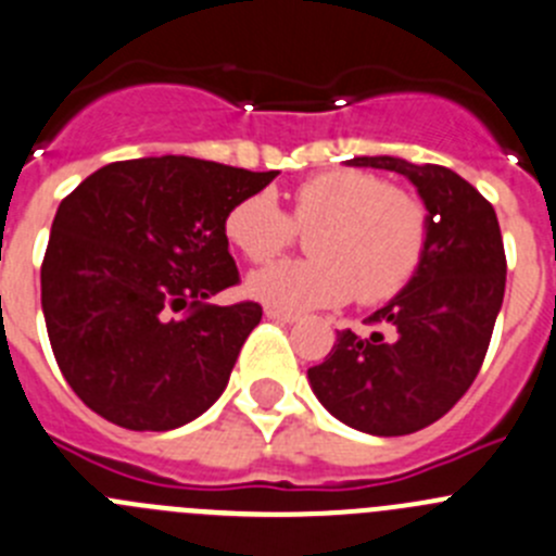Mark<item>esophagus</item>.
Wrapping results in <instances>:
<instances>
[{
  "instance_id": "34e87169",
  "label": "esophagus",
  "mask_w": 556,
  "mask_h": 556,
  "mask_svg": "<svg viewBox=\"0 0 556 556\" xmlns=\"http://www.w3.org/2000/svg\"><path fill=\"white\" fill-rule=\"evenodd\" d=\"M266 318H268V320H277V324H295V320H299V315L282 313V309L268 307V309H266Z\"/></svg>"
}]
</instances>
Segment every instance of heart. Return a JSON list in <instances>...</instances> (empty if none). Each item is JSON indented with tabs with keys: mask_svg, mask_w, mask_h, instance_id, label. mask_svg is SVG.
<instances>
[{
	"mask_svg": "<svg viewBox=\"0 0 556 556\" xmlns=\"http://www.w3.org/2000/svg\"><path fill=\"white\" fill-rule=\"evenodd\" d=\"M293 225L313 230V257L266 266L247 282L252 299L282 313L337 307L354 293L362 304L389 302L422 266L430 232L417 197L372 173L331 169L295 186L290 216L271 191L238 200L225 236L247 261L268 263L293 241Z\"/></svg>",
	"mask_w": 556,
	"mask_h": 556,
	"instance_id": "b5f03b06",
	"label": "heart"
}]
</instances>
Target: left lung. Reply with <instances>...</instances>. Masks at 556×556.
<instances>
[{"mask_svg":"<svg viewBox=\"0 0 556 556\" xmlns=\"http://www.w3.org/2000/svg\"><path fill=\"white\" fill-rule=\"evenodd\" d=\"M349 167L389 169L417 186L428 249L412 282L367 318L383 331H340L307 378L349 428L406 435L444 417L480 372L505 299V247L494 205L453 169L397 155H356Z\"/></svg>","mask_w":556,"mask_h":556,"instance_id":"1","label":"left lung"}]
</instances>
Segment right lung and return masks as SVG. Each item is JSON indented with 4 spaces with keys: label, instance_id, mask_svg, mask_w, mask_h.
I'll use <instances>...</instances> for the list:
<instances>
[{
    "label": "right lung",
    "instance_id": "add662e5",
    "mask_svg": "<svg viewBox=\"0 0 556 556\" xmlns=\"http://www.w3.org/2000/svg\"><path fill=\"white\" fill-rule=\"evenodd\" d=\"M279 173L189 155L114 161L60 202L40 304L62 376L128 430H173L214 406L261 304H207L238 282L225 216Z\"/></svg>",
    "mask_w": 556,
    "mask_h": 556
}]
</instances>
